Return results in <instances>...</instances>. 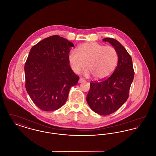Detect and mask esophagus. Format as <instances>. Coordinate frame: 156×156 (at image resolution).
Segmentation results:
<instances>
[{
	"mask_svg": "<svg viewBox=\"0 0 156 156\" xmlns=\"http://www.w3.org/2000/svg\"><path fill=\"white\" fill-rule=\"evenodd\" d=\"M84 81H85V80H84L83 79L80 78V80H79V81H78V82H79V83H81V82H83Z\"/></svg>",
	"mask_w": 156,
	"mask_h": 156,
	"instance_id": "1",
	"label": "esophagus"
}]
</instances>
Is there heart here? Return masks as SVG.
<instances>
[{"label":"heart","instance_id":"obj_1","mask_svg":"<svg viewBox=\"0 0 156 156\" xmlns=\"http://www.w3.org/2000/svg\"><path fill=\"white\" fill-rule=\"evenodd\" d=\"M118 59V53L114 47L95 42L80 45L78 50H72L68 55L69 64L75 73H79L87 64L88 69L85 71V76L92 74L98 80L105 79L112 74Z\"/></svg>","mask_w":156,"mask_h":156}]
</instances>
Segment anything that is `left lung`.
I'll return each instance as SVG.
<instances>
[{"instance_id": "left-lung-1", "label": "left lung", "mask_w": 156, "mask_h": 156, "mask_svg": "<svg viewBox=\"0 0 156 156\" xmlns=\"http://www.w3.org/2000/svg\"><path fill=\"white\" fill-rule=\"evenodd\" d=\"M117 50L118 65L110 77L102 81H92L87 97L90 109L101 115H109L116 111L125 104L134 78L133 67L131 56L118 41L105 38Z\"/></svg>"}]
</instances>
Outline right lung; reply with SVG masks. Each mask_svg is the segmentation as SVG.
Listing matches in <instances>:
<instances>
[{
	"mask_svg": "<svg viewBox=\"0 0 156 156\" xmlns=\"http://www.w3.org/2000/svg\"><path fill=\"white\" fill-rule=\"evenodd\" d=\"M73 43L58 35L45 38L30 50L24 65L26 89L40 109H58L67 101L70 88L80 77L69 66Z\"/></svg>",
	"mask_w": 156,
	"mask_h": 156,
	"instance_id": "1",
	"label": "right lung"
}]
</instances>
